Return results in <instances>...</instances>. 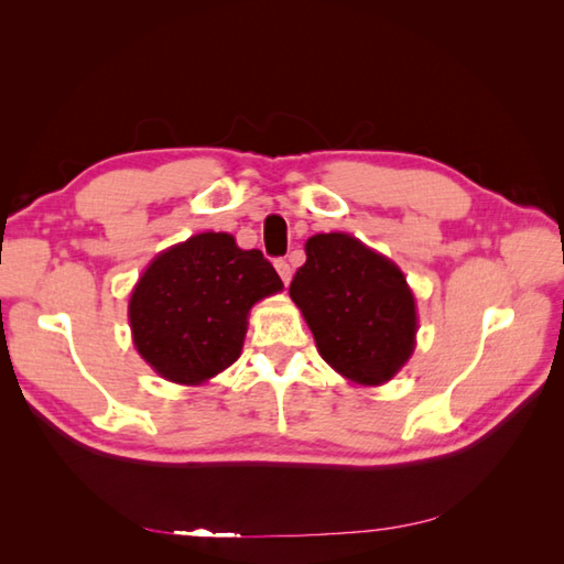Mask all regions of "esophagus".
Returning <instances> with one entry per match:
<instances>
[{
	"label": "esophagus",
	"mask_w": 564,
	"mask_h": 564,
	"mask_svg": "<svg viewBox=\"0 0 564 564\" xmlns=\"http://www.w3.org/2000/svg\"><path fill=\"white\" fill-rule=\"evenodd\" d=\"M275 271H279V275H281V281L283 283H289L291 281V275H293V267L285 259H275Z\"/></svg>",
	"instance_id": "34e87169"
}]
</instances>
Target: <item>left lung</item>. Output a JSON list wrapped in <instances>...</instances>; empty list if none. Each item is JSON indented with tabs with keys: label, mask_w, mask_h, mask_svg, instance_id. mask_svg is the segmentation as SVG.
<instances>
[{
	"label": "left lung",
	"mask_w": 564,
	"mask_h": 564,
	"mask_svg": "<svg viewBox=\"0 0 564 564\" xmlns=\"http://www.w3.org/2000/svg\"><path fill=\"white\" fill-rule=\"evenodd\" d=\"M291 297L313 332L319 356L358 386H380L410 361L416 305L394 263L344 232L305 242Z\"/></svg>",
	"instance_id": "1"
}]
</instances>
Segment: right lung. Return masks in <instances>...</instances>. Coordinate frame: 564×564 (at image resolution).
Instances as JSON below:
<instances>
[{
    "mask_svg": "<svg viewBox=\"0 0 564 564\" xmlns=\"http://www.w3.org/2000/svg\"><path fill=\"white\" fill-rule=\"evenodd\" d=\"M279 291L259 249L227 232L188 237L154 257L130 295L135 349L162 378L200 386L237 361L251 305Z\"/></svg>",
    "mask_w": 564,
    "mask_h": 564,
    "instance_id": "right-lung-1",
    "label": "right lung"
}]
</instances>
